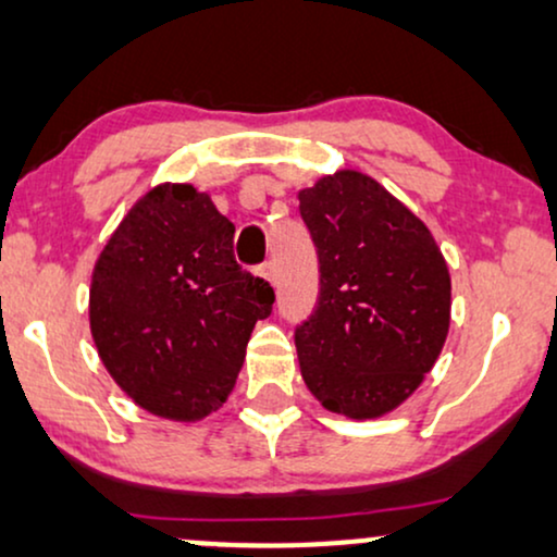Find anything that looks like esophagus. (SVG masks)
<instances>
[{
  "label": "esophagus",
  "instance_id": "obj_1",
  "mask_svg": "<svg viewBox=\"0 0 557 557\" xmlns=\"http://www.w3.org/2000/svg\"><path fill=\"white\" fill-rule=\"evenodd\" d=\"M257 272L262 274L267 283H272V285H274V280H277V272H274V262H264Z\"/></svg>",
  "mask_w": 557,
  "mask_h": 557
}]
</instances>
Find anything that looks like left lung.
I'll return each instance as SVG.
<instances>
[{
  "label": "left lung",
  "mask_w": 557,
  "mask_h": 557,
  "mask_svg": "<svg viewBox=\"0 0 557 557\" xmlns=\"http://www.w3.org/2000/svg\"><path fill=\"white\" fill-rule=\"evenodd\" d=\"M298 200L321 272L313 313L295 329L302 380L329 411L383 417L419 388L447 339V262L368 174H329Z\"/></svg>",
  "instance_id": "1"
}]
</instances>
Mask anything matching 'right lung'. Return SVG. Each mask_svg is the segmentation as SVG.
I'll list each match as a JSON object with an SVG mask.
<instances>
[{
    "label": "right lung",
    "instance_id": "obj_1",
    "mask_svg": "<svg viewBox=\"0 0 557 557\" xmlns=\"http://www.w3.org/2000/svg\"><path fill=\"white\" fill-rule=\"evenodd\" d=\"M234 223L193 185H159L97 259L89 326L100 360L140 408L197 421L234 391L274 290L234 257Z\"/></svg>",
    "mask_w": 557,
    "mask_h": 557
}]
</instances>
